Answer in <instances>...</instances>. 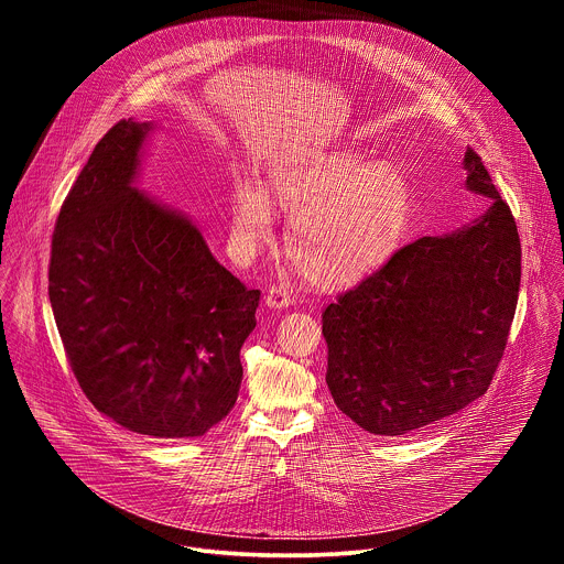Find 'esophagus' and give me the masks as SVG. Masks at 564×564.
<instances>
[{
    "label": "esophagus",
    "mask_w": 564,
    "mask_h": 564,
    "mask_svg": "<svg viewBox=\"0 0 564 564\" xmlns=\"http://www.w3.org/2000/svg\"><path fill=\"white\" fill-rule=\"evenodd\" d=\"M292 301H294V296L283 285H272L268 290V296H265V303L272 310H285V307L292 305Z\"/></svg>",
    "instance_id": "1"
}]
</instances>
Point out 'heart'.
<instances>
[{"label": "heart", "mask_w": 564, "mask_h": 564, "mask_svg": "<svg viewBox=\"0 0 564 564\" xmlns=\"http://www.w3.org/2000/svg\"><path fill=\"white\" fill-rule=\"evenodd\" d=\"M270 196L294 216L288 252L318 290L350 288L375 274L397 252L411 220V189L394 167L333 151L276 170L265 189L238 183L231 196L238 254H254L272 240Z\"/></svg>", "instance_id": "b5f03b06"}]
</instances>
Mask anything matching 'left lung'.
<instances>
[{"label":"left lung","mask_w":564,"mask_h":564,"mask_svg":"<svg viewBox=\"0 0 564 564\" xmlns=\"http://www.w3.org/2000/svg\"><path fill=\"white\" fill-rule=\"evenodd\" d=\"M466 187L491 200L473 223L401 248L324 310L337 409L375 435H404L487 392L520 292V236L481 158Z\"/></svg>","instance_id":"1"}]
</instances>
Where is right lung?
<instances>
[{
    "instance_id": "add662e5",
    "label": "right lung",
    "mask_w": 564,
    "mask_h": 564,
    "mask_svg": "<svg viewBox=\"0 0 564 564\" xmlns=\"http://www.w3.org/2000/svg\"><path fill=\"white\" fill-rule=\"evenodd\" d=\"M151 122L120 120L70 187L48 299L73 375L127 431L200 437L236 404L261 292L209 252L181 212L135 187Z\"/></svg>"
}]
</instances>
